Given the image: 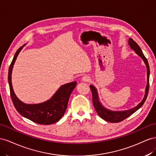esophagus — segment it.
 <instances>
[{
  "label": "esophagus",
  "instance_id": "34e87169",
  "mask_svg": "<svg viewBox=\"0 0 156 156\" xmlns=\"http://www.w3.org/2000/svg\"><path fill=\"white\" fill-rule=\"evenodd\" d=\"M90 80V77L87 76H83L82 78V81L84 82H89Z\"/></svg>",
  "mask_w": 156,
  "mask_h": 156
}]
</instances>
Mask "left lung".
<instances>
[{"instance_id":"8db88e82","label":"left lung","mask_w":156,"mask_h":156,"mask_svg":"<svg viewBox=\"0 0 156 156\" xmlns=\"http://www.w3.org/2000/svg\"><path fill=\"white\" fill-rule=\"evenodd\" d=\"M128 44L130 46L132 50H134L136 54L138 55H139L142 59V60L144 61V63L146 66V68H147V83H146V87L145 89L144 97L140 103L138 105H136L135 107L129 110H127L112 111V110H108L107 108H106L105 107H104V106L101 103L99 99V95H98L97 89L93 85H90V89L92 93L93 103V106H94L95 107V109L97 111V113L101 118L105 119V121H107L111 123H118L119 122L123 121V119H126L127 118L129 117L131 115H132L133 113H135L136 110H139L141 106L143 105L148 94V90H149V86H150V84H149L150 67H149L148 60L144 55L143 53H142L139 46L138 45V44L133 41L131 38H129Z\"/></svg>"}]
</instances>
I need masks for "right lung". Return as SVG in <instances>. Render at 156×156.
<instances>
[{"label": "right lung", "instance_id": "obj_1", "mask_svg": "<svg viewBox=\"0 0 156 156\" xmlns=\"http://www.w3.org/2000/svg\"><path fill=\"white\" fill-rule=\"evenodd\" d=\"M23 46L20 47L15 53L8 70V83L10 96L16 109L21 115L31 121L42 125L54 123L63 117L68 106L71 93L76 86V82H73L61 86L50 99L39 104H25L16 95L12 84L13 66L19 53Z\"/></svg>", "mask_w": 156, "mask_h": 156}]
</instances>
